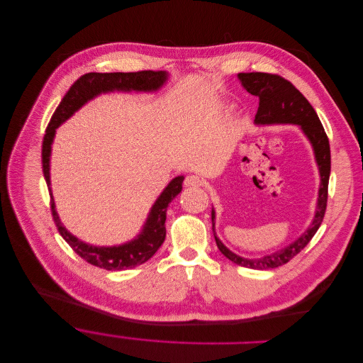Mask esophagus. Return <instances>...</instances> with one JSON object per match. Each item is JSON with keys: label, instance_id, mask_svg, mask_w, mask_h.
Segmentation results:
<instances>
[{"label": "esophagus", "instance_id": "34e87169", "mask_svg": "<svg viewBox=\"0 0 363 363\" xmlns=\"http://www.w3.org/2000/svg\"><path fill=\"white\" fill-rule=\"evenodd\" d=\"M184 186H186V187H193V189L201 187V186H203V179H200V177L196 176V174H190V176L186 177Z\"/></svg>", "mask_w": 363, "mask_h": 363}]
</instances>
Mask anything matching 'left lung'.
Wrapping results in <instances>:
<instances>
[{
	"label": "left lung",
	"mask_w": 363,
	"mask_h": 363,
	"mask_svg": "<svg viewBox=\"0 0 363 363\" xmlns=\"http://www.w3.org/2000/svg\"><path fill=\"white\" fill-rule=\"evenodd\" d=\"M239 79L243 87L253 96L259 97V108L255 116L257 124H274V123H291L299 124L311 140L315 157L319 166L320 173V189L316 214L312 225L308 230L292 245L277 250L270 256L260 259H245L233 252H230L217 236L214 235L216 245L219 250L233 263L249 267V269H274L301 253L306 245L312 240L318 229L320 228L326 206H328V186L330 176V147L329 138L325 133V128L311 103L306 97L291 83L279 74H270V72H240ZM214 222V210H211V223ZM214 230V223H213Z\"/></svg>",
	"instance_id": "left-lung-1"
}]
</instances>
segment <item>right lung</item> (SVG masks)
Returning a JSON list of instances; mask_svg holds the SVG:
<instances>
[{
	"label": "right lung",
	"mask_w": 363,
	"mask_h": 363,
	"mask_svg": "<svg viewBox=\"0 0 363 363\" xmlns=\"http://www.w3.org/2000/svg\"><path fill=\"white\" fill-rule=\"evenodd\" d=\"M166 79L167 74L164 71L152 69L135 72H87V74L82 76L65 93L45 128L41 152L43 173L50 190V207L54 223L62 239L69 245V247L93 266L106 270H123L147 262L159 250L166 239L164 223L167 206L182 191V183L184 177L179 176L173 179L163 190L160 197L153 204L152 211L149 213L147 222L144 225L143 232L135 240L113 247H97L86 245L84 242L79 240L76 236H72L65 230L55 211V204L50 189V155L55 128L68 117L74 114V111H77L83 104H86L89 100L100 93H107L113 90L155 91L163 86Z\"/></svg>",
	"instance_id": "obj_1"
}]
</instances>
